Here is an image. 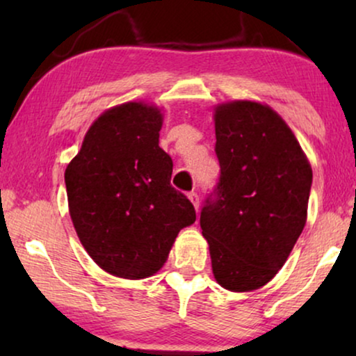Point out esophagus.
Returning <instances> with one entry per match:
<instances>
[{
	"instance_id": "obj_1",
	"label": "esophagus",
	"mask_w": 356,
	"mask_h": 356,
	"mask_svg": "<svg viewBox=\"0 0 356 356\" xmlns=\"http://www.w3.org/2000/svg\"><path fill=\"white\" fill-rule=\"evenodd\" d=\"M188 197H189V201L193 202L194 209H196V211H197V209H199V196H197V193H194V191L189 193Z\"/></svg>"
}]
</instances>
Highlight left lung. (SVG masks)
I'll return each mask as SVG.
<instances>
[{"instance_id": "1", "label": "left lung", "mask_w": 356, "mask_h": 356, "mask_svg": "<svg viewBox=\"0 0 356 356\" xmlns=\"http://www.w3.org/2000/svg\"><path fill=\"white\" fill-rule=\"evenodd\" d=\"M220 178L201 211L212 272L223 289L251 291L274 279L303 232L313 170L270 106H216Z\"/></svg>"}]
</instances>
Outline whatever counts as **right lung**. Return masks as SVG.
Masks as SVG:
<instances>
[{
  "instance_id": "obj_1",
  "label": "right lung",
  "mask_w": 356,
  "mask_h": 356,
  "mask_svg": "<svg viewBox=\"0 0 356 356\" xmlns=\"http://www.w3.org/2000/svg\"><path fill=\"white\" fill-rule=\"evenodd\" d=\"M163 116L128 102L97 118L65 172L77 236L108 274L145 279L162 269L181 228L196 211L170 184L172 157L160 149Z\"/></svg>"
}]
</instances>
